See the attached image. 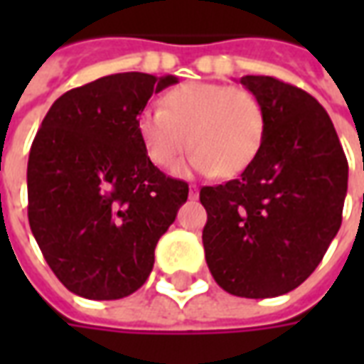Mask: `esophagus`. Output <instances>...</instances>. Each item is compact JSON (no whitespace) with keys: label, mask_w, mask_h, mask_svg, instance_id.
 Segmentation results:
<instances>
[{"label":"esophagus","mask_w":364,"mask_h":364,"mask_svg":"<svg viewBox=\"0 0 364 364\" xmlns=\"http://www.w3.org/2000/svg\"><path fill=\"white\" fill-rule=\"evenodd\" d=\"M189 198H193V200H195V198H198V187H197V185H191V187H189Z\"/></svg>","instance_id":"obj_1"}]
</instances>
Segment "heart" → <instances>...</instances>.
<instances>
[{"label": "heart", "instance_id": "b5f03b06", "mask_svg": "<svg viewBox=\"0 0 364 364\" xmlns=\"http://www.w3.org/2000/svg\"><path fill=\"white\" fill-rule=\"evenodd\" d=\"M136 128L148 158L158 167L175 166L193 146L197 150L187 159L185 171L236 175L257 156L265 117L252 91L191 82L167 91L164 109H142Z\"/></svg>", "mask_w": 364, "mask_h": 364}]
</instances>
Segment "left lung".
Masks as SVG:
<instances>
[{"instance_id": "left-lung-1", "label": "left lung", "mask_w": 364, "mask_h": 364, "mask_svg": "<svg viewBox=\"0 0 364 364\" xmlns=\"http://www.w3.org/2000/svg\"><path fill=\"white\" fill-rule=\"evenodd\" d=\"M240 83L259 99L265 132L240 179L200 189L206 265L222 289L273 298L300 287L341 226L349 166L310 93L269 75Z\"/></svg>"}]
</instances>
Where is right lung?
I'll return each instance as SVG.
<instances>
[{"label":"right lung","instance_id":"add662e5","mask_svg":"<svg viewBox=\"0 0 364 364\" xmlns=\"http://www.w3.org/2000/svg\"><path fill=\"white\" fill-rule=\"evenodd\" d=\"M177 83L127 72L66 91L46 112L27 166L28 224L74 294L117 300L142 287L189 185L154 166L138 134L151 93Z\"/></svg>","mask_w":364,"mask_h":364}]
</instances>
